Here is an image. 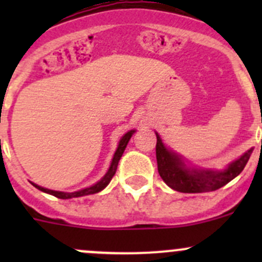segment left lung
I'll list each match as a JSON object with an SVG mask.
<instances>
[{
    "instance_id": "obj_1",
    "label": "left lung",
    "mask_w": 262,
    "mask_h": 262,
    "mask_svg": "<svg viewBox=\"0 0 262 262\" xmlns=\"http://www.w3.org/2000/svg\"><path fill=\"white\" fill-rule=\"evenodd\" d=\"M156 136H157L156 157H157L158 173L171 189L180 192H208L224 186L242 172L252 153L251 148L221 172L210 170H194L186 167L179 156L163 146L157 133Z\"/></svg>"
}]
</instances>
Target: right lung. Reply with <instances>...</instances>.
<instances>
[{
    "mask_svg": "<svg viewBox=\"0 0 262 262\" xmlns=\"http://www.w3.org/2000/svg\"><path fill=\"white\" fill-rule=\"evenodd\" d=\"M134 130H130L126 134H124L123 138L120 139V142H119V146H118V149H116L115 155H114V158H113L112 161V165H110V168L109 171L106 172V175L104 176V178L101 179L97 184L92 185V186L90 187H86V189L83 190H80V191H75V192H62V191H54V190H49V189H44V187L41 186H38V185L35 184H31L34 185V186L36 187V189L41 190V191L44 192H48V194L53 195V196L58 198V199H71V198H78V196H84V195H90V194H96V192L101 191L104 187L107 186V184H109L110 180L113 179V176L115 175L116 172V168H118V163H119V160H120V157L123 156L124 153V149H125L126 144H128L129 139H130V137L133 136Z\"/></svg>",
    "mask_w": 262,
    "mask_h": 262,
    "instance_id": "right-lung-1",
    "label": "right lung"
}]
</instances>
